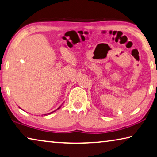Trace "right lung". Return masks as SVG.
Returning a JSON list of instances; mask_svg holds the SVG:
<instances>
[{"label": "right lung", "mask_w": 157, "mask_h": 157, "mask_svg": "<svg viewBox=\"0 0 157 157\" xmlns=\"http://www.w3.org/2000/svg\"><path fill=\"white\" fill-rule=\"evenodd\" d=\"M60 107H61V106H59V107H58V108L57 109H59L60 108ZM51 113H53V112H51Z\"/></svg>", "instance_id": "right-lung-1"}]
</instances>
